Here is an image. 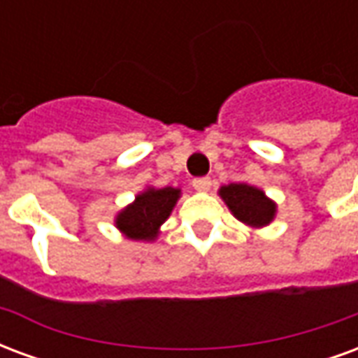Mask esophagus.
Returning a JSON list of instances; mask_svg holds the SVG:
<instances>
[{"mask_svg":"<svg viewBox=\"0 0 358 358\" xmlns=\"http://www.w3.org/2000/svg\"><path fill=\"white\" fill-rule=\"evenodd\" d=\"M192 186H194L197 192H209L210 186H213V180H210L209 176H203V178H195L194 182H192Z\"/></svg>","mask_w":358,"mask_h":358,"instance_id":"34e87169","label":"esophagus"}]
</instances>
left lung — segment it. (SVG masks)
I'll return each instance as SVG.
<instances>
[{"instance_id": "1", "label": "left lung", "mask_w": 358, "mask_h": 358, "mask_svg": "<svg viewBox=\"0 0 358 358\" xmlns=\"http://www.w3.org/2000/svg\"><path fill=\"white\" fill-rule=\"evenodd\" d=\"M220 195L234 213V217L253 228L266 226L276 213V205L261 189L248 184L224 186L220 189Z\"/></svg>"}]
</instances>
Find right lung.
Instances as JSON below:
<instances>
[{
    "instance_id": "add662e5",
    "label": "right lung",
    "mask_w": 358,
    "mask_h": 358,
    "mask_svg": "<svg viewBox=\"0 0 358 358\" xmlns=\"http://www.w3.org/2000/svg\"><path fill=\"white\" fill-rule=\"evenodd\" d=\"M178 197L180 189L174 187H151L118 215L117 226L132 240H155L159 226L169 218Z\"/></svg>"
}]
</instances>
